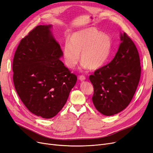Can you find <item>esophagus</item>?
I'll return each instance as SVG.
<instances>
[{
	"label": "esophagus",
	"instance_id": "obj_1",
	"mask_svg": "<svg viewBox=\"0 0 153 153\" xmlns=\"http://www.w3.org/2000/svg\"><path fill=\"white\" fill-rule=\"evenodd\" d=\"M79 80H80V81H84L86 79V78H85V76H83V75H80V76H79Z\"/></svg>",
	"mask_w": 153,
	"mask_h": 153
}]
</instances>
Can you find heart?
Segmentation results:
<instances>
[{
  "label": "heart",
  "mask_w": 153,
  "mask_h": 153,
  "mask_svg": "<svg viewBox=\"0 0 153 153\" xmlns=\"http://www.w3.org/2000/svg\"><path fill=\"white\" fill-rule=\"evenodd\" d=\"M112 41L110 36L94 28H87L72 33L62 49L66 66L73 69L80 59L85 68L96 70L101 67L110 55Z\"/></svg>",
  "instance_id": "b5f03b06"
}]
</instances>
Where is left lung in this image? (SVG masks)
Wrapping results in <instances>:
<instances>
[{
    "label": "left lung",
    "instance_id": "left-lung-1",
    "mask_svg": "<svg viewBox=\"0 0 153 153\" xmlns=\"http://www.w3.org/2000/svg\"><path fill=\"white\" fill-rule=\"evenodd\" d=\"M118 52L108 65L89 76L94 86L92 102L99 112L112 116L128 106L137 88L141 72L138 51L125 33H120Z\"/></svg>",
    "mask_w": 153,
    "mask_h": 153
}]
</instances>
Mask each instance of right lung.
<instances>
[{
	"label": "right lung",
	"mask_w": 153,
	"mask_h": 153,
	"mask_svg": "<svg viewBox=\"0 0 153 153\" xmlns=\"http://www.w3.org/2000/svg\"><path fill=\"white\" fill-rule=\"evenodd\" d=\"M52 26L39 25L21 40L13 62L17 94L31 113L51 118L65 106L77 80L60 60L62 51Z\"/></svg>",
	"instance_id": "add662e5"
}]
</instances>
